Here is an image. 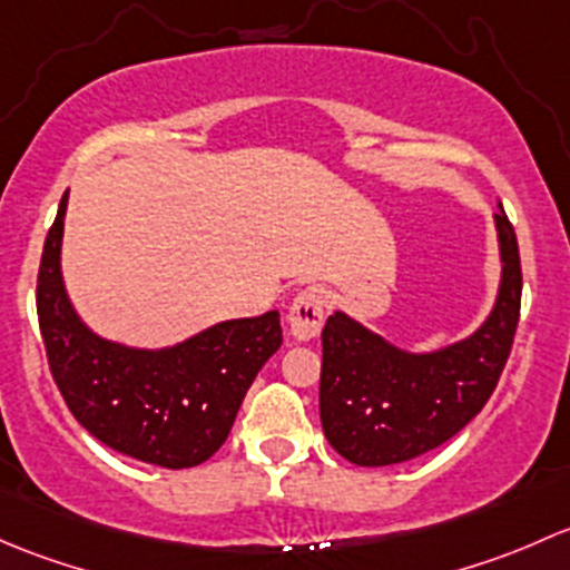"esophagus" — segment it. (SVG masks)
I'll return each instance as SVG.
<instances>
[{"mask_svg": "<svg viewBox=\"0 0 570 570\" xmlns=\"http://www.w3.org/2000/svg\"><path fill=\"white\" fill-rule=\"evenodd\" d=\"M326 318V293L324 287L309 285L293 298L291 313H287V328L293 340H313L321 332Z\"/></svg>", "mask_w": 570, "mask_h": 570, "instance_id": "esophagus-1", "label": "esophagus"}]
</instances>
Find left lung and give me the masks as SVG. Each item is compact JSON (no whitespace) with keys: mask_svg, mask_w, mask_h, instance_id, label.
Listing matches in <instances>:
<instances>
[{"mask_svg":"<svg viewBox=\"0 0 570 570\" xmlns=\"http://www.w3.org/2000/svg\"><path fill=\"white\" fill-rule=\"evenodd\" d=\"M502 279L489 318L436 351L392 345L345 313L328 315L321 362V425L356 466H390L439 448L494 392L521 307V261L513 225L494 214Z\"/></svg>","mask_w":570,"mask_h":570,"instance_id":"obj_1","label":"left lung"}]
</instances>
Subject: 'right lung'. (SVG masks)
Returning <instances> with one entry per match:
<instances>
[{
    "instance_id": "obj_1",
    "label": "right lung",
    "mask_w": 570,
    "mask_h": 570,
    "mask_svg": "<svg viewBox=\"0 0 570 570\" xmlns=\"http://www.w3.org/2000/svg\"><path fill=\"white\" fill-rule=\"evenodd\" d=\"M68 191L43 244L38 321L70 414L98 442L164 469H189L225 444L246 390L283 345L279 313L214 324L169 348H131L92 332L62 283Z\"/></svg>"
}]
</instances>
